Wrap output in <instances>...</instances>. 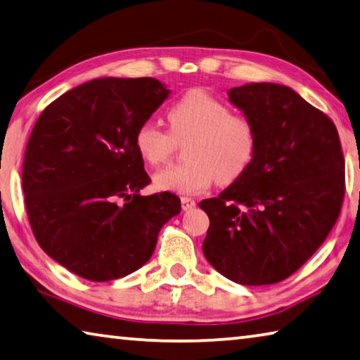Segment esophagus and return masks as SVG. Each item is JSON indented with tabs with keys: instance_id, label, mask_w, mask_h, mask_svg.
<instances>
[{
	"instance_id": "obj_1",
	"label": "esophagus",
	"mask_w": 360,
	"mask_h": 360,
	"mask_svg": "<svg viewBox=\"0 0 360 360\" xmlns=\"http://www.w3.org/2000/svg\"><path fill=\"white\" fill-rule=\"evenodd\" d=\"M194 207H196V200H194L193 198H181V209H184L185 212L194 209Z\"/></svg>"
}]
</instances>
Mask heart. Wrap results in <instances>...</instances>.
<instances>
[{
	"instance_id": "heart-1",
	"label": "heart",
	"mask_w": 360,
	"mask_h": 360,
	"mask_svg": "<svg viewBox=\"0 0 360 360\" xmlns=\"http://www.w3.org/2000/svg\"><path fill=\"white\" fill-rule=\"evenodd\" d=\"M169 131L153 122L139 126L134 145L145 162L156 164L167 160L176 141L186 143V162L172 164L153 176L161 191L196 194L217 179L229 185L247 172L257 148L256 126L248 117L232 113L221 99L204 90L184 94L167 110Z\"/></svg>"
}]
</instances>
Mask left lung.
<instances>
[{"label": "left lung", "instance_id": "left-lung-1", "mask_svg": "<svg viewBox=\"0 0 360 360\" xmlns=\"http://www.w3.org/2000/svg\"><path fill=\"white\" fill-rule=\"evenodd\" d=\"M229 103L256 126L247 172L199 204L210 219L205 259L247 286L286 280L310 259L340 215L345 160L335 124L292 88H231Z\"/></svg>", "mask_w": 360, "mask_h": 360}]
</instances>
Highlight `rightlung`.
I'll use <instances>...</instances> for the list:
<instances>
[{"label":"right lung","mask_w":360,"mask_h":360,"mask_svg":"<svg viewBox=\"0 0 360 360\" xmlns=\"http://www.w3.org/2000/svg\"><path fill=\"white\" fill-rule=\"evenodd\" d=\"M170 90L151 77H103L61 94L41 113L23 161V193L37 243L91 281L122 278L153 255L158 234L181 210L150 184L134 145Z\"/></svg>","instance_id":"right-lung-1"}]
</instances>
